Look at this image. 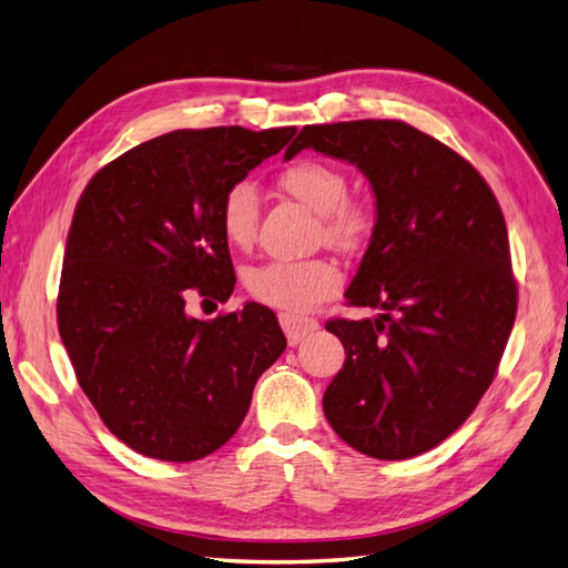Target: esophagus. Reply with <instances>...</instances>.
I'll use <instances>...</instances> for the list:
<instances>
[{"mask_svg":"<svg viewBox=\"0 0 568 568\" xmlns=\"http://www.w3.org/2000/svg\"><path fill=\"white\" fill-rule=\"evenodd\" d=\"M280 324L288 338L291 346H296L307 334H313L320 329V322L311 320V317H301V315H291V313H282L280 315Z\"/></svg>","mask_w":568,"mask_h":568,"instance_id":"34e87169","label":"esophagus"}]
</instances>
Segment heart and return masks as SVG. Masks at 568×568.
Masks as SVG:
<instances>
[{
  "instance_id": "1",
  "label": "heart",
  "mask_w": 568,
  "mask_h": 568,
  "mask_svg": "<svg viewBox=\"0 0 568 568\" xmlns=\"http://www.w3.org/2000/svg\"><path fill=\"white\" fill-rule=\"evenodd\" d=\"M280 184L286 194L322 215V232L338 248H355L372 230V209L348 199V178L341 168L324 161H298L286 168ZM261 217V194L255 184L242 180L232 184L220 203L222 234L234 248H248ZM341 272L332 261H267L246 272L248 294L280 311L301 313L336 294Z\"/></svg>"
}]
</instances>
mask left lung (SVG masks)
I'll list each match as a JSON object with an SVG mask.
<instances>
[{
	"label": "left lung",
	"instance_id": "8db88e82",
	"mask_svg": "<svg viewBox=\"0 0 568 568\" xmlns=\"http://www.w3.org/2000/svg\"><path fill=\"white\" fill-rule=\"evenodd\" d=\"M346 161L374 194V230L346 291L376 317L329 320L346 363L322 407L357 453L436 448L484 398L517 317L507 225L474 165L400 120L305 125L284 153Z\"/></svg>",
	"mask_w": 568,
	"mask_h": 568
}]
</instances>
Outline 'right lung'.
Segmentation results:
<instances>
[{
	"label": "right lung",
	"mask_w": 568,
	"mask_h": 568,
	"mask_svg": "<svg viewBox=\"0 0 568 568\" xmlns=\"http://www.w3.org/2000/svg\"><path fill=\"white\" fill-rule=\"evenodd\" d=\"M294 134L175 130L84 186L65 239L59 334L80 388L132 450L163 462L215 453L242 426L257 376L284 353L270 307L199 320L186 298L232 296L220 203Z\"/></svg>",
	"instance_id": "obj_1"
}]
</instances>
